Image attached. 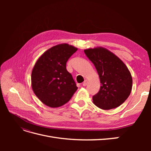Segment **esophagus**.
Returning a JSON list of instances; mask_svg holds the SVG:
<instances>
[{"instance_id":"obj_1","label":"esophagus","mask_w":151,"mask_h":151,"mask_svg":"<svg viewBox=\"0 0 151 151\" xmlns=\"http://www.w3.org/2000/svg\"><path fill=\"white\" fill-rule=\"evenodd\" d=\"M88 80H85V81H84V83H83V86H86L88 85Z\"/></svg>"}]
</instances>
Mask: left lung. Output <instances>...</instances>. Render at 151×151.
Returning a JSON list of instances; mask_svg holds the SVG:
<instances>
[{
	"label": "left lung",
	"mask_w": 151,
	"mask_h": 151,
	"mask_svg": "<svg viewBox=\"0 0 151 151\" xmlns=\"http://www.w3.org/2000/svg\"><path fill=\"white\" fill-rule=\"evenodd\" d=\"M84 53L96 68L101 83L99 92L93 96V103L106 110L120 106L129 96L132 88L129 68L105 48L86 49Z\"/></svg>",
	"instance_id": "1"
}]
</instances>
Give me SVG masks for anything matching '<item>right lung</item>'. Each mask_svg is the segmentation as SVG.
Segmentation results:
<instances>
[{
    "mask_svg": "<svg viewBox=\"0 0 151 151\" xmlns=\"http://www.w3.org/2000/svg\"><path fill=\"white\" fill-rule=\"evenodd\" d=\"M77 48L67 43L59 44L44 52L31 72V87L43 104L51 108L67 103L77 89L66 63Z\"/></svg>",
    "mask_w": 151,
    "mask_h": 151,
    "instance_id": "add662e5",
    "label": "right lung"
}]
</instances>
